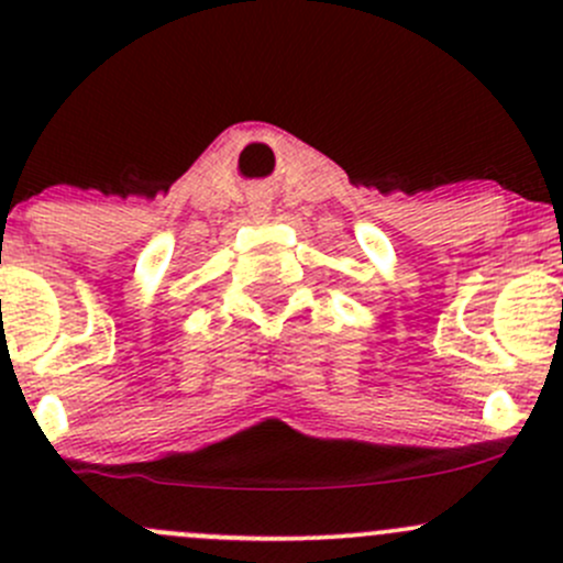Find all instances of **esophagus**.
I'll return each mask as SVG.
<instances>
[{
  "label": "esophagus",
  "instance_id": "1",
  "mask_svg": "<svg viewBox=\"0 0 563 563\" xmlns=\"http://www.w3.org/2000/svg\"><path fill=\"white\" fill-rule=\"evenodd\" d=\"M247 207H250V214L258 220H266L272 214V196L264 190H255L253 196L247 198Z\"/></svg>",
  "mask_w": 563,
  "mask_h": 563
}]
</instances>
